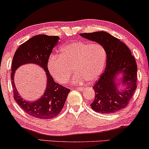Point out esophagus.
<instances>
[{
	"mask_svg": "<svg viewBox=\"0 0 149 149\" xmlns=\"http://www.w3.org/2000/svg\"><path fill=\"white\" fill-rule=\"evenodd\" d=\"M76 89L77 90H79V91H81L82 90H83L84 89V87H80V88H76Z\"/></svg>",
	"mask_w": 149,
	"mask_h": 149,
	"instance_id": "obj_1",
	"label": "esophagus"
}]
</instances>
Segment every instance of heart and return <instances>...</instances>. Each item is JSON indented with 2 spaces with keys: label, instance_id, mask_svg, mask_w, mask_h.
<instances>
[{
  "label": "heart",
  "instance_id": "heart-1",
  "mask_svg": "<svg viewBox=\"0 0 149 149\" xmlns=\"http://www.w3.org/2000/svg\"><path fill=\"white\" fill-rule=\"evenodd\" d=\"M106 52L100 43L74 41L60 49L59 55H52L47 62L50 74L61 84H66L73 73V84H83L96 79L102 72Z\"/></svg>",
  "mask_w": 149,
  "mask_h": 149
}]
</instances>
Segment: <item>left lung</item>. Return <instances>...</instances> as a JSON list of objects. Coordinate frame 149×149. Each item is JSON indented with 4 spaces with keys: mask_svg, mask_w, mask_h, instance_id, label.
<instances>
[{
    "mask_svg": "<svg viewBox=\"0 0 149 149\" xmlns=\"http://www.w3.org/2000/svg\"><path fill=\"white\" fill-rule=\"evenodd\" d=\"M81 36L104 46L106 52V66L93 86L95 98L91 108L96 112L110 114L123 109L130 102L136 90L137 65L129 48L123 42L105 31L81 33ZM118 73L123 77L118 82ZM122 83L125 88L118 90Z\"/></svg>",
    "mask_w": 149,
    "mask_h": 149,
    "instance_id": "1",
    "label": "left lung"
}]
</instances>
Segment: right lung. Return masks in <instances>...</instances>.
Segmentation results:
<instances>
[{
	"label": "right lung",
	"instance_id": "add662e5",
	"mask_svg": "<svg viewBox=\"0 0 149 149\" xmlns=\"http://www.w3.org/2000/svg\"><path fill=\"white\" fill-rule=\"evenodd\" d=\"M59 39L58 36L35 35L19 46L13 58L10 77L14 99L26 113L37 118L50 119L57 116L63 108L70 92V89L55 82L47 68L50 54L53 48L57 45ZM26 63L39 65L46 72V92L43 97L34 102H28L22 99L14 85L15 71L20 66Z\"/></svg>",
	"mask_w": 149,
	"mask_h": 149
}]
</instances>
